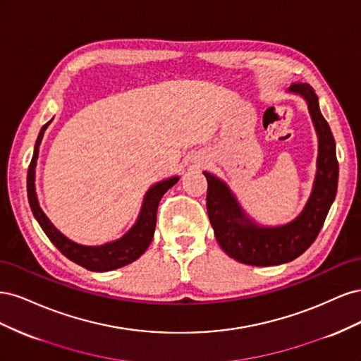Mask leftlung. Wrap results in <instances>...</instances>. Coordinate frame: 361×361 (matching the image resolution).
Returning <instances> with one entry per match:
<instances>
[{
	"label": "left lung",
	"mask_w": 361,
	"mask_h": 361,
	"mask_svg": "<svg viewBox=\"0 0 361 361\" xmlns=\"http://www.w3.org/2000/svg\"><path fill=\"white\" fill-rule=\"evenodd\" d=\"M288 92L301 96L307 102L318 135L312 192L297 218L281 226H262L247 215L224 180L203 171L207 180V215L216 241L227 256L245 265H280L301 256L321 232L336 199L338 180L336 143L329 123L321 114L318 96L305 82H293Z\"/></svg>",
	"instance_id": "8db88e82"
}]
</instances>
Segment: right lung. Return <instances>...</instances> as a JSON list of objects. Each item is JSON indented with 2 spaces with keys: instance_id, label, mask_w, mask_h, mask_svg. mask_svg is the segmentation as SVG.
Segmentation results:
<instances>
[{
  "instance_id": "right-lung-1",
  "label": "right lung",
  "mask_w": 361,
  "mask_h": 361,
  "mask_svg": "<svg viewBox=\"0 0 361 361\" xmlns=\"http://www.w3.org/2000/svg\"><path fill=\"white\" fill-rule=\"evenodd\" d=\"M51 120L47 125H43L40 129L36 145H35V154H32V159L30 162L28 174H27L28 203L32 211V215H35L37 223L42 227V231L47 233V236L51 239V243L56 245L64 256L89 271H97V272L113 271L137 260L141 255L145 253L147 247L150 245L152 239H154L155 226H157V211H158L161 197L167 192V190L173 187L174 183H178L179 176L164 179L155 185H152V187L147 190V192L145 194L143 204H141V209L137 216L135 224L130 227L122 238L102 245H82L78 243H73L72 239L64 236L59 228L49 221V218L45 215V212L42 211L37 200V194H36L35 182H36V164L39 158V146L42 143L43 134H45L47 128L51 123Z\"/></svg>"
}]
</instances>
